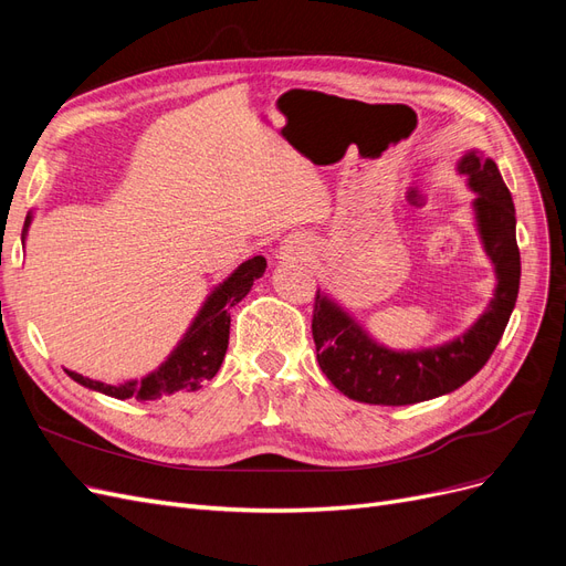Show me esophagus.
Returning <instances> with one entry per match:
<instances>
[{
    "label": "esophagus",
    "instance_id": "esophagus-1",
    "mask_svg": "<svg viewBox=\"0 0 566 566\" xmlns=\"http://www.w3.org/2000/svg\"><path fill=\"white\" fill-rule=\"evenodd\" d=\"M306 243L300 241V238H290V241H283L279 248V254L283 260H297V256H304Z\"/></svg>",
    "mask_w": 566,
    "mask_h": 566
}]
</instances>
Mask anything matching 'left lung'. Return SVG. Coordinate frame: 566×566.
<instances>
[{
	"mask_svg": "<svg viewBox=\"0 0 566 566\" xmlns=\"http://www.w3.org/2000/svg\"><path fill=\"white\" fill-rule=\"evenodd\" d=\"M476 193L472 208L484 252L495 269V290L486 312L470 331L439 347L394 352L378 345L342 306L316 293L312 335L318 366L345 397L375 406H408L437 399L465 385L484 368L499 345L520 293V248L515 205L499 167L482 150L458 160Z\"/></svg>",
	"mask_w": 566,
	"mask_h": 566,
	"instance_id": "left-lung-1",
	"label": "left lung"
}]
</instances>
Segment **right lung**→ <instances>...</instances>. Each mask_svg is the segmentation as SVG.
<instances>
[{
    "instance_id": "obj_1",
    "label": "right lung",
    "mask_w": 566,
    "mask_h": 566,
    "mask_svg": "<svg viewBox=\"0 0 566 566\" xmlns=\"http://www.w3.org/2000/svg\"><path fill=\"white\" fill-rule=\"evenodd\" d=\"M30 221H32V214L25 217L23 241H25ZM264 269H266V260L262 254H256L252 260L238 266L224 283H219L200 306L191 328H188L186 335L179 339L175 352L167 356V361L158 370L148 373L146 378L127 380L123 385H106L92 378H84V375L75 370H65V373L82 387L101 391L106 394V397H113L119 401L125 399L156 401L177 391L200 389L205 380L214 378L221 361H224L227 356L231 310L250 293L252 283L264 276Z\"/></svg>"
}]
</instances>
